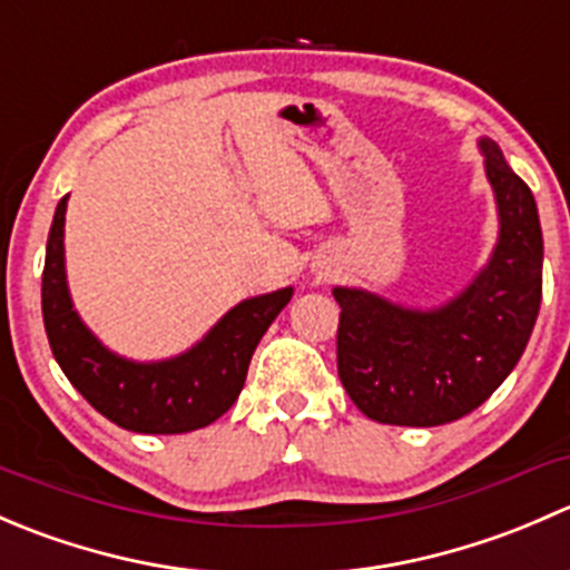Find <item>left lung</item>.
<instances>
[{
    "instance_id": "1",
    "label": "left lung",
    "mask_w": 570,
    "mask_h": 570,
    "mask_svg": "<svg viewBox=\"0 0 570 570\" xmlns=\"http://www.w3.org/2000/svg\"><path fill=\"white\" fill-rule=\"evenodd\" d=\"M482 168L497 204V243L458 295L402 306L361 286H333L338 377L361 413L381 424L435 428L480 407L515 370L543 292V234L532 189L491 137Z\"/></svg>"
}]
</instances>
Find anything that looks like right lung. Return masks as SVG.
I'll list each match as a JSON object with an SVG mask.
<instances>
[{
  "label": "right lung",
  "mask_w": 570,
  "mask_h": 570,
  "mask_svg": "<svg viewBox=\"0 0 570 570\" xmlns=\"http://www.w3.org/2000/svg\"><path fill=\"white\" fill-rule=\"evenodd\" d=\"M66 209L68 195L51 220L40 303L51 353L73 389L101 416L131 433H189L220 419L243 392L253 350L295 289L284 286L239 301L198 342L170 358H126L109 350L73 308L66 273Z\"/></svg>",
  "instance_id": "right-lung-1"
}]
</instances>
